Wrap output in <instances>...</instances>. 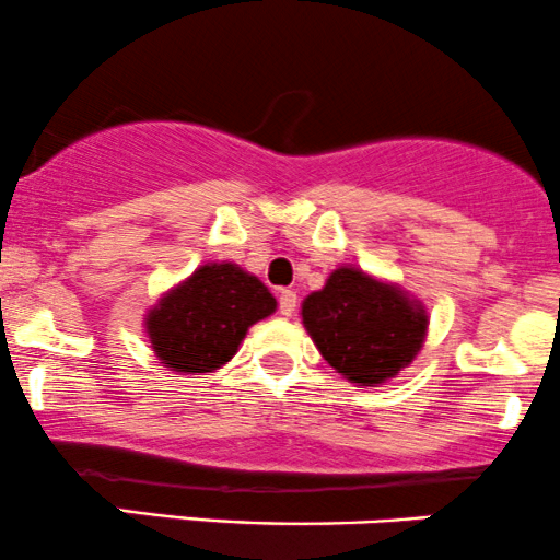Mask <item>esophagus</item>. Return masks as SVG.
<instances>
[{
  "label": "esophagus",
  "mask_w": 560,
  "mask_h": 560,
  "mask_svg": "<svg viewBox=\"0 0 560 560\" xmlns=\"http://www.w3.org/2000/svg\"><path fill=\"white\" fill-rule=\"evenodd\" d=\"M294 310H298V292H294V289H281V292H279V313L284 315V318H289Z\"/></svg>",
  "instance_id": "esophagus-1"
}]
</instances>
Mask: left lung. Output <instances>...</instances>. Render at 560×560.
Returning <instances> with one entry per match:
<instances>
[{
    "label": "left lung",
    "mask_w": 560,
    "mask_h": 560,
    "mask_svg": "<svg viewBox=\"0 0 560 560\" xmlns=\"http://www.w3.org/2000/svg\"><path fill=\"white\" fill-rule=\"evenodd\" d=\"M302 323L336 373L357 386H378L425 345L428 310L401 287L341 266L302 302Z\"/></svg>",
    "instance_id": "8db88e82"
}]
</instances>
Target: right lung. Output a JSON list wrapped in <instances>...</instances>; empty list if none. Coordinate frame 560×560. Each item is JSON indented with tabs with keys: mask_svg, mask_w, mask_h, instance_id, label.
<instances>
[{
	"mask_svg": "<svg viewBox=\"0 0 560 560\" xmlns=\"http://www.w3.org/2000/svg\"><path fill=\"white\" fill-rule=\"evenodd\" d=\"M273 310V294L258 276L237 262H206L148 310L145 334L164 368L213 373L237 354L247 328Z\"/></svg>",
	"mask_w": 560,
	"mask_h": 560,
	"instance_id": "right-lung-1",
	"label": "right lung"
}]
</instances>
